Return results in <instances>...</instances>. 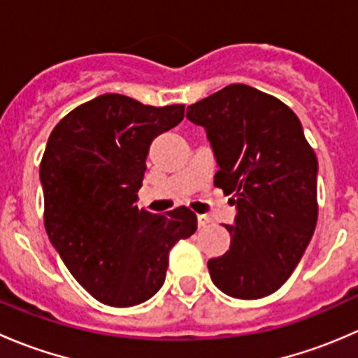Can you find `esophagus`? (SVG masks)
Wrapping results in <instances>:
<instances>
[{"label": "esophagus", "instance_id": "34e87169", "mask_svg": "<svg viewBox=\"0 0 358 358\" xmlns=\"http://www.w3.org/2000/svg\"><path fill=\"white\" fill-rule=\"evenodd\" d=\"M197 223H199V227H206L208 223H211V216H209V215H197Z\"/></svg>", "mask_w": 358, "mask_h": 358}]
</instances>
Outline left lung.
I'll return each instance as SVG.
<instances>
[{"label":"left lung","instance_id":"1","mask_svg":"<svg viewBox=\"0 0 358 358\" xmlns=\"http://www.w3.org/2000/svg\"><path fill=\"white\" fill-rule=\"evenodd\" d=\"M206 129L218 171L215 185L236 204L230 249L208 262L225 294L258 299L289 279L317 225V157L298 115L248 85H229L187 107Z\"/></svg>","mask_w":358,"mask_h":358}]
</instances>
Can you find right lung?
Here are the masks:
<instances>
[{"label":"right lung","mask_w":358,"mask_h":358,"mask_svg":"<svg viewBox=\"0 0 358 358\" xmlns=\"http://www.w3.org/2000/svg\"><path fill=\"white\" fill-rule=\"evenodd\" d=\"M185 106H143L107 93L53 128L39 166L45 229L69 272L106 305H140L161 289L169 249L197 230L185 206L138 209L152 140L175 128Z\"/></svg>","instance_id":"1"}]
</instances>
